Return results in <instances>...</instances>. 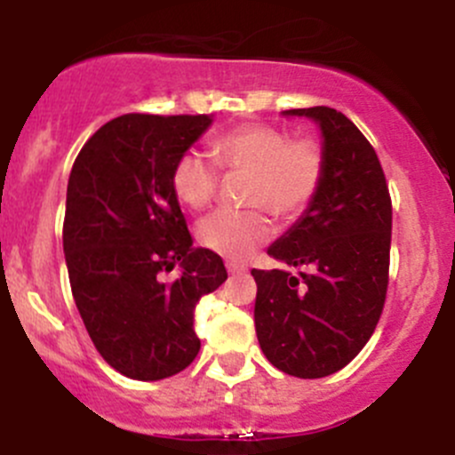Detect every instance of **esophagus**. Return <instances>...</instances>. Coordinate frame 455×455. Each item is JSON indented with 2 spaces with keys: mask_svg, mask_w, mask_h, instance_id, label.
I'll return each instance as SVG.
<instances>
[{
  "mask_svg": "<svg viewBox=\"0 0 455 455\" xmlns=\"http://www.w3.org/2000/svg\"><path fill=\"white\" fill-rule=\"evenodd\" d=\"M227 270L231 275H242V273H246V264H242V261H227Z\"/></svg>",
  "mask_w": 455,
  "mask_h": 455,
  "instance_id": "1",
  "label": "esophagus"
}]
</instances>
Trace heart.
Wrapping results in <instances>:
<instances>
[{
  "label": "heart",
  "instance_id": "obj_1",
  "mask_svg": "<svg viewBox=\"0 0 455 455\" xmlns=\"http://www.w3.org/2000/svg\"><path fill=\"white\" fill-rule=\"evenodd\" d=\"M209 156L185 151L172 169L173 196L191 211H202L218 194L220 172L244 173L246 211H215L198 227L204 249L246 259L273 233L266 210L282 222L299 218L319 196L325 178V149L313 136H295L266 123H242L215 136Z\"/></svg>",
  "mask_w": 455,
  "mask_h": 455
}]
</instances>
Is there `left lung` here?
Returning <instances> with one entry per match:
<instances>
[{"mask_svg":"<svg viewBox=\"0 0 455 455\" xmlns=\"http://www.w3.org/2000/svg\"><path fill=\"white\" fill-rule=\"evenodd\" d=\"M323 132L325 178L304 218L268 255L308 268L251 270L255 330L266 359L299 379L346 368L370 341L385 306L392 244V198L374 147L332 108L288 109Z\"/></svg>","mask_w":455,"mask_h":455,"instance_id":"obj_1","label":"left lung"}]
</instances>
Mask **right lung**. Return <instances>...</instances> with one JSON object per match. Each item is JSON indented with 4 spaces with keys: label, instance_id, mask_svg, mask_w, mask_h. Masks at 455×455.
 <instances>
[{
    "label": "right lung",
    "instance_id": "right-lung-1",
    "mask_svg": "<svg viewBox=\"0 0 455 455\" xmlns=\"http://www.w3.org/2000/svg\"><path fill=\"white\" fill-rule=\"evenodd\" d=\"M211 125L206 114H125L85 142L68 180L63 253L75 304L99 355L136 380H160L200 352L194 310L228 277L194 249L172 189L176 160ZM176 263L183 275L164 283Z\"/></svg>",
    "mask_w": 455,
    "mask_h": 455
}]
</instances>
